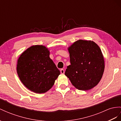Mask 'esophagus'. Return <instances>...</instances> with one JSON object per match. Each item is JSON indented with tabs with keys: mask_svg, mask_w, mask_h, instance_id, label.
I'll use <instances>...</instances> for the list:
<instances>
[{
	"mask_svg": "<svg viewBox=\"0 0 121 121\" xmlns=\"http://www.w3.org/2000/svg\"><path fill=\"white\" fill-rule=\"evenodd\" d=\"M60 72H61V73L62 74H64V70L63 69H61L60 70Z\"/></svg>",
	"mask_w": 121,
	"mask_h": 121,
	"instance_id": "esophagus-1",
	"label": "esophagus"
}]
</instances>
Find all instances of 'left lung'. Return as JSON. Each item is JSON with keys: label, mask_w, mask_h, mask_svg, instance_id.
Masks as SVG:
<instances>
[{"label": "left lung", "mask_w": 121, "mask_h": 121, "mask_svg": "<svg viewBox=\"0 0 121 121\" xmlns=\"http://www.w3.org/2000/svg\"><path fill=\"white\" fill-rule=\"evenodd\" d=\"M70 65L65 72L75 87L82 91L94 87L101 80L104 60L100 48L94 41L79 40L69 48Z\"/></svg>", "instance_id": "1"}]
</instances>
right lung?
<instances>
[{
    "mask_svg": "<svg viewBox=\"0 0 121 121\" xmlns=\"http://www.w3.org/2000/svg\"><path fill=\"white\" fill-rule=\"evenodd\" d=\"M44 46L34 45L27 48L18 60L17 72L24 85L38 94L50 89L60 72L49 58Z\"/></svg>",
    "mask_w": 121,
    "mask_h": 121,
    "instance_id": "obj_1",
    "label": "right lung"
}]
</instances>
